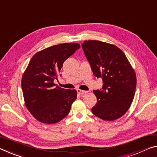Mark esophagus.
<instances>
[{"label": "esophagus", "instance_id": "34e87169", "mask_svg": "<svg viewBox=\"0 0 157 157\" xmlns=\"http://www.w3.org/2000/svg\"><path fill=\"white\" fill-rule=\"evenodd\" d=\"M77 92H78L79 94H80V95H84V94H85L86 93V91L81 90V89H77Z\"/></svg>", "mask_w": 157, "mask_h": 157}]
</instances>
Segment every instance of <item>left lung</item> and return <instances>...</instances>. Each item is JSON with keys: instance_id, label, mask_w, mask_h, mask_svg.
Listing matches in <instances>:
<instances>
[{"instance_id": "8db88e82", "label": "left lung", "mask_w": 157, "mask_h": 157, "mask_svg": "<svg viewBox=\"0 0 157 157\" xmlns=\"http://www.w3.org/2000/svg\"><path fill=\"white\" fill-rule=\"evenodd\" d=\"M94 76L103 79L102 89L94 90L97 103L92 113L103 120L122 117L132 103L136 76L124 52L114 44L98 40L82 44Z\"/></svg>"}]
</instances>
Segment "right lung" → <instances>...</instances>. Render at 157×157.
Here are the masks:
<instances>
[{
	"label": "right lung",
	"mask_w": 157,
	"mask_h": 157,
	"mask_svg": "<svg viewBox=\"0 0 157 157\" xmlns=\"http://www.w3.org/2000/svg\"><path fill=\"white\" fill-rule=\"evenodd\" d=\"M79 48L78 43L57 44L37 52L30 61L22 76L21 89L27 109L40 122H59L71 110L76 90L56 86L54 80L63 62Z\"/></svg>",
	"instance_id": "1"
}]
</instances>
